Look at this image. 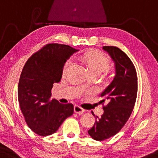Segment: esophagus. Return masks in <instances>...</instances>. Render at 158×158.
Returning a JSON list of instances; mask_svg holds the SVG:
<instances>
[{"instance_id":"34e87169","label":"esophagus","mask_w":158,"mask_h":158,"mask_svg":"<svg viewBox=\"0 0 158 158\" xmlns=\"http://www.w3.org/2000/svg\"><path fill=\"white\" fill-rule=\"evenodd\" d=\"M85 112V110L79 107V106H74V113H77V114H81Z\"/></svg>"}]
</instances>
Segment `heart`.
<instances>
[{"instance_id":"obj_1","label":"heart","mask_w":158,"mask_h":158,"mask_svg":"<svg viewBox=\"0 0 158 158\" xmlns=\"http://www.w3.org/2000/svg\"><path fill=\"white\" fill-rule=\"evenodd\" d=\"M81 60L85 63L91 73H101L108 70L110 68V60L100 52H88L81 56ZM72 59L67 60L65 64L63 73H65L72 64Z\"/></svg>"}]
</instances>
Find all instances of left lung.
Returning <instances> with one entry per match:
<instances>
[{
  "instance_id": "1",
  "label": "left lung",
  "mask_w": 158,
  "mask_h": 158,
  "mask_svg": "<svg viewBox=\"0 0 158 158\" xmlns=\"http://www.w3.org/2000/svg\"><path fill=\"white\" fill-rule=\"evenodd\" d=\"M114 63L115 76L100 94V103L107 102L104 113L88 131L92 139L102 141L115 135L127 123L135 105L137 94V76L133 63L124 52L117 47L103 46Z\"/></svg>"
}]
</instances>
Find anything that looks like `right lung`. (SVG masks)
I'll list each match as a JSON object with an SVG mask.
<instances>
[{
  "mask_svg": "<svg viewBox=\"0 0 158 158\" xmlns=\"http://www.w3.org/2000/svg\"><path fill=\"white\" fill-rule=\"evenodd\" d=\"M78 51L67 45L48 44L32 55L23 68L18 100L27 124L38 135L54 134L73 113L72 104H61L50 98L53 84L61 79L67 60Z\"/></svg>",
  "mask_w": 158,
  "mask_h": 158,
  "instance_id": "right-lung-1",
  "label": "right lung"
}]
</instances>
